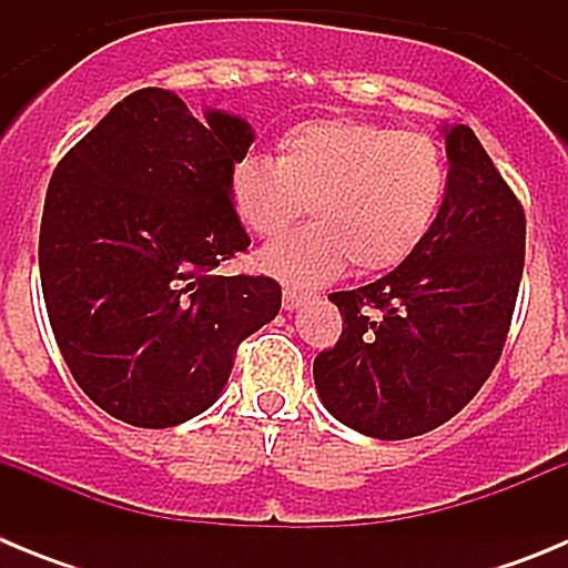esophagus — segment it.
<instances>
[{
  "label": "esophagus",
  "instance_id": "34e87169",
  "mask_svg": "<svg viewBox=\"0 0 568 568\" xmlns=\"http://www.w3.org/2000/svg\"><path fill=\"white\" fill-rule=\"evenodd\" d=\"M307 298V293H301V290H293V287H284V298H281V304H284V310H295L301 307V301Z\"/></svg>",
  "mask_w": 568,
  "mask_h": 568
}]
</instances>
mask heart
Masks as SVG:
<instances>
[{"label":"heart","mask_w":568,"mask_h":568,"mask_svg":"<svg viewBox=\"0 0 568 568\" xmlns=\"http://www.w3.org/2000/svg\"><path fill=\"white\" fill-rule=\"evenodd\" d=\"M449 187L433 135L364 119H315L281 135L278 159L250 153L230 173L239 222L275 239L304 210L315 222L275 241L258 267L293 284L398 267L433 230Z\"/></svg>","instance_id":"b5f03b06"}]
</instances>
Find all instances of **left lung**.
Wrapping results in <instances>:
<instances>
[{
	"instance_id": "8db88e82",
	"label": "left lung",
	"mask_w": 568,
	"mask_h": 568,
	"mask_svg": "<svg viewBox=\"0 0 568 568\" xmlns=\"http://www.w3.org/2000/svg\"><path fill=\"white\" fill-rule=\"evenodd\" d=\"M449 187L415 253L333 293L344 329L315 355L329 415L369 438L424 435L458 415L504 353L524 275L526 215L466 124L446 130Z\"/></svg>"
}]
</instances>
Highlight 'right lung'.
I'll list each match as a JSON object with an SVG mask.
<instances>
[{
  "label": "right lung",
  "mask_w": 568,
  "mask_h": 568,
  "mask_svg": "<svg viewBox=\"0 0 568 568\" xmlns=\"http://www.w3.org/2000/svg\"><path fill=\"white\" fill-rule=\"evenodd\" d=\"M244 119L144 88L64 153L44 195L39 275L59 353L84 395L144 429L222 395L235 349L281 310L267 275H219L250 247L230 199Z\"/></svg>",
  "instance_id": "add662e5"
}]
</instances>
